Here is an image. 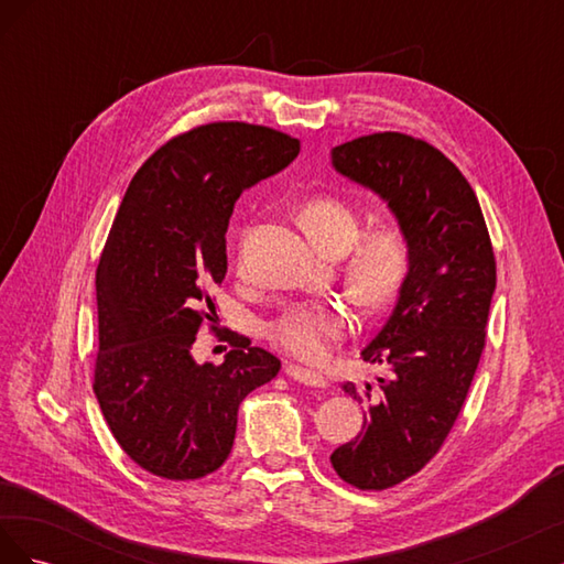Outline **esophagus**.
Segmentation results:
<instances>
[{"label":"esophagus","mask_w":564,"mask_h":564,"mask_svg":"<svg viewBox=\"0 0 564 564\" xmlns=\"http://www.w3.org/2000/svg\"><path fill=\"white\" fill-rule=\"evenodd\" d=\"M284 371H286V377H289V379H294V381H299V383H303V386H311V388H327V379H324L319 371L303 369V367H299V365H286V367H284Z\"/></svg>","instance_id":"esophagus-1"}]
</instances>
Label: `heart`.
I'll list each match as a JSON object with an SVG mask.
<instances>
[{"mask_svg":"<svg viewBox=\"0 0 564 564\" xmlns=\"http://www.w3.org/2000/svg\"><path fill=\"white\" fill-rule=\"evenodd\" d=\"M299 224L311 242L327 253H344L347 247L346 282L352 296L369 308H379L398 292L409 268V242L404 230L388 220L360 232V214L340 197H315L299 212ZM352 313L338 301L292 303L268 322L265 336L275 348L319 360L336 340L352 329Z\"/></svg>","mask_w":564,"mask_h":564,"instance_id":"b5f03b06","label":"heart"}]
</instances>
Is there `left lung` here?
I'll return each mask as SVG.
<instances>
[{"label":"left lung","instance_id":"obj_1","mask_svg":"<svg viewBox=\"0 0 564 564\" xmlns=\"http://www.w3.org/2000/svg\"><path fill=\"white\" fill-rule=\"evenodd\" d=\"M340 176L379 195L409 242L395 308L362 350L386 365L379 388L346 383L367 404L362 431L332 454L340 480L388 489L437 454L485 348L497 261L464 174L425 141L386 131L332 150Z\"/></svg>","mask_w":564,"mask_h":564}]
</instances>
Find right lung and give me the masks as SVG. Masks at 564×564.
Wrapping results in <instances>:
<instances>
[{"instance_id":"1","label":"right lung","mask_w":564,"mask_h":564,"mask_svg":"<svg viewBox=\"0 0 564 564\" xmlns=\"http://www.w3.org/2000/svg\"><path fill=\"white\" fill-rule=\"evenodd\" d=\"M292 135L245 122L197 127L162 145L119 204L96 270L94 392L131 460L166 480L224 466L237 409L280 360L237 336L224 365L195 362L212 289L228 270L226 230L247 187L299 155Z\"/></svg>"}]
</instances>
